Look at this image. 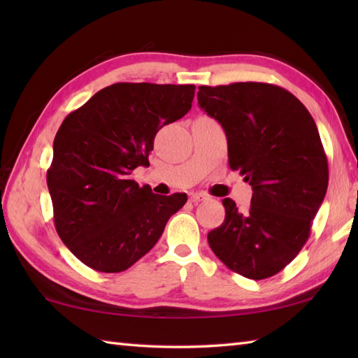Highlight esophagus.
Returning a JSON list of instances; mask_svg holds the SVG:
<instances>
[{
    "mask_svg": "<svg viewBox=\"0 0 358 358\" xmlns=\"http://www.w3.org/2000/svg\"><path fill=\"white\" fill-rule=\"evenodd\" d=\"M191 203H194V204H196V203H200V201H203V200H206V195H203V194H192L191 195Z\"/></svg>",
    "mask_w": 358,
    "mask_h": 358,
    "instance_id": "obj_1",
    "label": "esophagus"
}]
</instances>
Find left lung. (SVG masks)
Wrapping results in <instances>:
<instances>
[{
	"mask_svg": "<svg viewBox=\"0 0 358 358\" xmlns=\"http://www.w3.org/2000/svg\"><path fill=\"white\" fill-rule=\"evenodd\" d=\"M199 104L224 129L232 171L252 186L250 206L208 234L214 254L252 280L275 275L299 255L328 189L329 169L314 118L299 98L269 83L200 86Z\"/></svg>",
	"mask_w": 358,
	"mask_h": 358,
	"instance_id": "8db88e82",
	"label": "left lung"
}]
</instances>
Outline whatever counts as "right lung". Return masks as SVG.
<instances>
[{"instance_id":"obj_1","label":"right lung","mask_w":358,"mask_h":358,"mask_svg":"<svg viewBox=\"0 0 358 358\" xmlns=\"http://www.w3.org/2000/svg\"><path fill=\"white\" fill-rule=\"evenodd\" d=\"M194 85L115 83L71 112L53 140L48 187L55 229L89 268H131L162 237L186 194L157 195L131 173L163 126L192 108Z\"/></svg>"}]
</instances>
